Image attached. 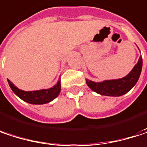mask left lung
<instances>
[{"instance_id": "left-lung-1", "label": "left lung", "mask_w": 147, "mask_h": 147, "mask_svg": "<svg viewBox=\"0 0 147 147\" xmlns=\"http://www.w3.org/2000/svg\"><path fill=\"white\" fill-rule=\"evenodd\" d=\"M142 68V58L140 57L137 64L129 75L121 79L104 81L102 82H94L87 80V84L92 91L105 96L119 97L125 94L134 87L139 77Z\"/></svg>"}]
</instances>
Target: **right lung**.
Segmentation results:
<instances>
[{"label": "right lung", "instance_id": "add662e5", "mask_svg": "<svg viewBox=\"0 0 147 147\" xmlns=\"http://www.w3.org/2000/svg\"><path fill=\"white\" fill-rule=\"evenodd\" d=\"M7 81H8L10 87L18 97H19L22 100L25 101L28 103H32V104H44V103H47V102H49L50 101L54 100L59 95L60 88H61L60 81H58L55 86H54L49 89L25 92L15 87L10 80H7Z\"/></svg>", "mask_w": 147, "mask_h": 147}]
</instances>
